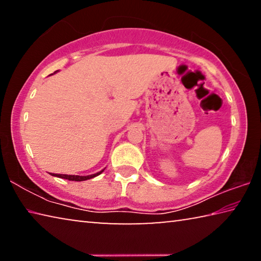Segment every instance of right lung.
Returning a JSON list of instances; mask_svg holds the SVG:
<instances>
[{
    "label": "right lung",
    "mask_w": 261,
    "mask_h": 261,
    "mask_svg": "<svg viewBox=\"0 0 261 261\" xmlns=\"http://www.w3.org/2000/svg\"><path fill=\"white\" fill-rule=\"evenodd\" d=\"M103 170L99 171V173L93 174V175H88V176H78V175H63V174H51L53 176H56V177L60 178H64V179H69V180H76V182H81V180H86V179H91L95 177V176L100 175Z\"/></svg>",
    "instance_id": "obj_1"
}]
</instances>
